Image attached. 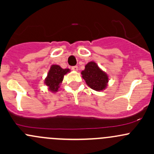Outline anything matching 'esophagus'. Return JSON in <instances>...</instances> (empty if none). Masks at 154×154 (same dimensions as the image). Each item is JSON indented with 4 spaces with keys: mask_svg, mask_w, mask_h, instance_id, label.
Segmentation results:
<instances>
[{
    "mask_svg": "<svg viewBox=\"0 0 154 154\" xmlns=\"http://www.w3.org/2000/svg\"><path fill=\"white\" fill-rule=\"evenodd\" d=\"M71 69H72L73 71H78V67H77V66H73V67H71Z\"/></svg>",
    "mask_w": 154,
    "mask_h": 154,
    "instance_id": "34e87169",
    "label": "esophagus"
}]
</instances>
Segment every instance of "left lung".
<instances>
[{
  "instance_id": "8db88e82",
  "label": "left lung",
  "mask_w": 154,
  "mask_h": 154,
  "mask_svg": "<svg viewBox=\"0 0 154 154\" xmlns=\"http://www.w3.org/2000/svg\"><path fill=\"white\" fill-rule=\"evenodd\" d=\"M81 74L83 78L86 80V84L92 89L99 91L105 89L106 87L108 76L94 62L88 63Z\"/></svg>"
}]
</instances>
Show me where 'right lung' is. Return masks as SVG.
I'll list each match as a JSON object with an SVG mask.
<instances>
[{
  "instance_id": "1",
  "label": "right lung",
  "mask_w": 154,
  "mask_h": 154,
  "mask_svg": "<svg viewBox=\"0 0 154 154\" xmlns=\"http://www.w3.org/2000/svg\"><path fill=\"white\" fill-rule=\"evenodd\" d=\"M68 68H62L57 65H53L49 70L48 77H46L45 83L49 87V90L54 91H57L60 84L63 82V77L66 74L69 72Z\"/></svg>"
}]
</instances>
